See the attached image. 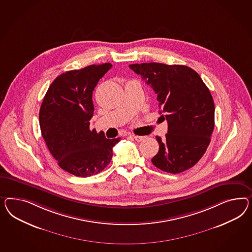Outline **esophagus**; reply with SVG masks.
Here are the masks:
<instances>
[{"label":"esophagus","instance_id":"1","mask_svg":"<svg viewBox=\"0 0 252 252\" xmlns=\"http://www.w3.org/2000/svg\"><path fill=\"white\" fill-rule=\"evenodd\" d=\"M133 137H134V139L136 140L137 142H140V141H143L146 139V136H136V135H133Z\"/></svg>","mask_w":252,"mask_h":252}]
</instances>
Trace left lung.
Segmentation results:
<instances>
[{"label": "left lung", "instance_id": "8db88e82", "mask_svg": "<svg viewBox=\"0 0 252 252\" xmlns=\"http://www.w3.org/2000/svg\"><path fill=\"white\" fill-rule=\"evenodd\" d=\"M157 94L159 114L168 121L165 138L156 136L159 150L151 161L170 173L191 168L204 156L215 126V103L195 70L184 65L131 64Z\"/></svg>", "mask_w": 252, "mask_h": 252}]
</instances>
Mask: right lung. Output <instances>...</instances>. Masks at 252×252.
<instances>
[{"label": "right lung", "instance_id": "add662e5", "mask_svg": "<svg viewBox=\"0 0 252 252\" xmlns=\"http://www.w3.org/2000/svg\"><path fill=\"white\" fill-rule=\"evenodd\" d=\"M111 63L66 71L49 86L39 111L41 134L62 170L78 177L101 172L111 161L120 137L108 139L90 129L93 92Z\"/></svg>", "mask_w": 252, "mask_h": 252}]
</instances>
